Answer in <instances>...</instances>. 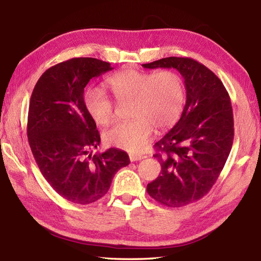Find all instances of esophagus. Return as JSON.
I'll return each mask as SVG.
<instances>
[{
  "instance_id": "esophagus-1",
  "label": "esophagus",
  "mask_w": 261,
  "mask_h": 261,
  "mask_svg": "<svg viewBox=\"0 0 261 261\" xmlns=\"http://www.w3.org/2000/svg\"><path fill=\"white\" fill-rule=\"evenodd\" d=\"M144 156L143 155H137V154H129V160L130 162H136V161H141L143 160Z\"/></svg>"
}]
</instances>
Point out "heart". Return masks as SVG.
<instances>
[{
  "label": "heart",
  "mask_w": 261,
  "mask_h": 261,
  "mask_svg": "<svg viewBox=\"0 0 261 261\" xmlns=\"http://www.w3.org/2000/svg\"><path fill=\"white\" fill-rule=\"evenodd\" d=\"M107 85L118 103H130L133 119L113 125L105 132V142L130 152L145 148L154 127L157 130H166L173 126L185 104V83L173 69L156 73L126 69L111 76ZM84 106L88 115L100 126L109 125L115 116L113 100L97 87L86 91Z\"/></svg>",
  "instance_id": "b5f03b06"
}]
</instances>
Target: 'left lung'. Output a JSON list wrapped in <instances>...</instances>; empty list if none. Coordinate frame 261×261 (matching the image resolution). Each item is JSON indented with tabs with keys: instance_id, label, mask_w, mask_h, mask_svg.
<instances>
[{
	"instance_id": "8db88e82",
	"label": "left lung",
	"mask_w": 261,
	"mask_h": 261,
	"mask_svg": "<svg viewBox=\"0 0 261 261\" xmlns=\"http://www.w3.org/2000/svg\"><path fill=\"white\" fill-rule=\"evenodd\" d=\"M146 68H176L185 80L186 105L180 119L154 147L162 171L148 195L167 207L202 198L219 177L233 142L229 94L211 69L189 57H166Z\"/></svg>"
}]
</instances>
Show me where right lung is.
<instances>
[{"label": "right lung", "instance_id": "1", "mask_svg": "<svg viewBox=\"0 0 261 261\" xmlns=\"http://www.w3.org/2000/svg\"><path fill=\"white\" fill-rule=\"evenodd\" d=\"M113 69L93 57H74L46 69L32 93L28 138L44 178L74 204L100 199L114 175L129 164L127 152L110 148L92 155L100 143L96 123L84 106V88Z\"/></svg>", "mask_w": 261, "mask_h": 261}]
</instances>
